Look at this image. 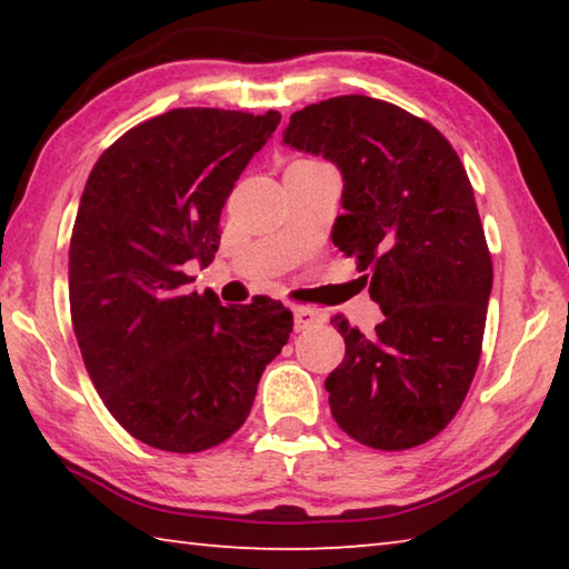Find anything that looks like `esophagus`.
Instances as JSON below:
<instances>
[{
	"instance_id": "34e87169",
	"label": "esophagus",
	"mask_w": 569,
	"mask_h": 569,
	"mask_svg": "<svg viewBox=\"0 0 569 569\" xmlns=\"http://www.w3.org/2000/svg\"><path fill=\"white\" fill-rule=\"evenodd\" d=\"M316 323H321V313L316 311V308H311V306H296L293 308V326H296V331L313 329Z\"/></svg>"
}]
</instances>
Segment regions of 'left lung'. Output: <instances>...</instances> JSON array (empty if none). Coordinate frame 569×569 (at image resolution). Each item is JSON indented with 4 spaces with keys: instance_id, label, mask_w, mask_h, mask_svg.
<instances>
[{
    "instance_id": "obj_1",
    "label": "left lung",
    "mask_w": 569,
    "mask_h": 569,
    "mask_svg": "<svg viewBox=\"0 0 569 569\" xmlns=\"http://www.w3.org/2000/svg\"><path fill=\"white\" fill-rule=\"evenodd\" d=\"M283 142L341 170L333 246L383 311L369 336L331 319L346 341L326 379L333 419L371 449L419 447L455 419L485 339L492 256L467 170L435 124L363 94L293 112Z\"/></svg>"
}]
</instances>
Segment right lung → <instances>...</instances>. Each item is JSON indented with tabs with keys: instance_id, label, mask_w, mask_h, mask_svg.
Listing matches in <instances>:
<instances>
[{
	"instance_id": "add662e5",
	"label": "right lung",
	"mask_w": 569,
	"mask_h": 569,
	"mask_svg": "<svg viewBox=\"0 0 569 569\" xmlns=\"http://www.w3.org/2000/svg\"><path fill=\"white\" fill-rule=\"evenodd\" d=\"M281 114L178 108L102 152L70 240V311L110 413L142 445L192 455L243 427L293 331L263 298L220 306L186 263H213L220 210Z\"/></svg>"
}]
</instances>
